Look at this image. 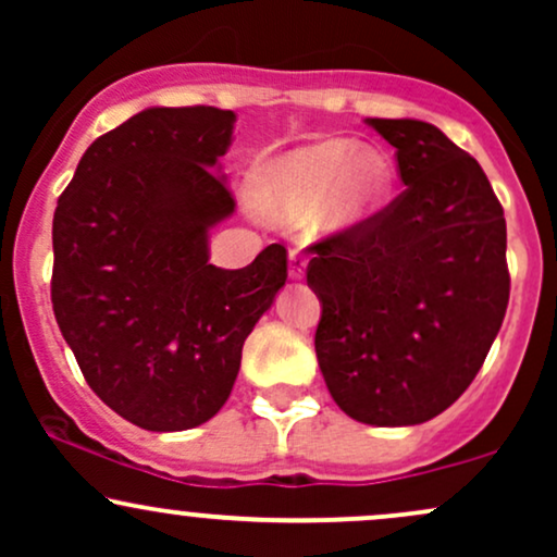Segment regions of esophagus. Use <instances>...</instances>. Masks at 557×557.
Here are the masks:
<instances>
[{
	"instance_id": "esophagus-1",
	"label": "esophagus",
	"mask_w": 557,
	"mask_h": 557,
	"mask_svg": "<svg viewBox=\"0 0 557 557\" xmlns=\"http://www.w3.org/2000/svg\"><path fill=\"white\" fill-rule=\"evenodd\" d=\"M287 264H290V277L293 280H304L306 274V257L300 251H290V257H287Z\"/></svg>"
}]
</instances>
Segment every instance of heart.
<instances>
[{"label":"heart","mask_w":557,"mask_h":557,"mask_svg":"<svg viewBox=\"0 0 557 557\" xmlns=\"http://www.w3.org/2000/svg\"><path fill=\"white\" fill-rule=\"evenodd\" d=\"M393 188L395 162L385 149L327 138L261 164L251 201L267 220L293 225L317 212L324 233H345L374 220Z\"/></svg>","instance_id":"obj_1"}]
</instances>
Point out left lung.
<instances>
[{"mask_svg":"<svg viewBox=\"0 0 557 557\" xmlns=\"http://www.w3.org/2000/svg\"><path fill=\"white\" fill-rule=\"evenodd\" d=\"M406 190L309 246L314 348L332 400L372 426L424 424L474 382L508 309L505 216L474 157L421 120L369 117Z\"/></svg>","mask_w":557,"mask_h":557,"instance_id":"1","label":"left lung"}]
</instances>
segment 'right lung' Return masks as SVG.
<instances>
[{
	"mask_svg": "<svg viewBox=\"0 0 557 557\" xmlns=\"http://www.w3.org/2000/svg\"><path fill=\"white\" fill-rule=\"evenodd\" d=\"M233 127L216 107H149L88 146L57 201V324L88 387L140 430H194L225 406L287 280L280 243L243 270L209 264V230L235 212Z\"/></svg>",
	"mask_w": 557,
	"mask_h": 557,
	"instance_id": "right-lung-1",
	"label": "right lung"
}]
</instances>
